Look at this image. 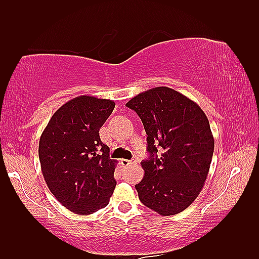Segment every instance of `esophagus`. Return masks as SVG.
I'll use <instances>...</instances> for the list:
<instances>
[{"label":"esophagus","instance_id":"34e87169","mask_svg":"<svg viewBox=\"0 0 259 259\" xmlns=\"http://www.w3.org/2000/svg\"><path fill=\"white\" fill-rule=\"evenodd\" d=\"M120 163H122L123 167H126V165L135 164L136 160H125V158H123V160H120Z\"/></svg>","mask_w":259,"mask_h":259}]
</instances>
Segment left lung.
I'll return each mask as SVG.
<instances>
[{
    "label": "left lung",
    "instance_id": "1",
    "mask_svg": "<svg viewBox=\"0 0 259 259\" xmlns=\"http://www.w3.org/2000/svg\"><path fill=\"white\" fill-rule=\"evenodd\" d=\"M125 106L147 133L144 177L135 186L143 205L161 215L178 214L201 192L211 165L214 139L205 112L173 89L160 86L137 95Z\"/></svg>",
    "mask_w": 259,
    "mask_h": 259
}]
</instances>
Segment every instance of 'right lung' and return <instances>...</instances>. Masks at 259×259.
Masks as SVG:
<instances>
[{
    "instance_id": "right-lung-1",
    "label": "right lung",
    "mask_w": 259,
    "mask_h": 259,
    "mask_svg": "<svg viewBox=\"0 0 259 259\" xmlns=\"http://www.w3.org/2000/svg\"><path fill=\"white\" fill-rule=\"evenodd\" d=\"M113 109L110 99L79 96L54 112L40 137L45 181L55 199L77 214L104 208L116 187V161L99 137Z\"/></svg>"
}]
</instances>
